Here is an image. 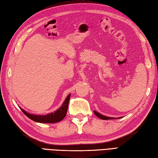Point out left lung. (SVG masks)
I'll use <instances>...</instances> for the list:
<instances>
[{
	"label": "left lung",
	"mask_w": 158,
	"mask_h": 158,
	"mask_svg": "<svg viewBox=\"0 0 158 158\" xmlns=\"http://www.w3.org/2000/svg\"><path fill=\"white\" fill-rule=\"evenodd\" d=\"M94 114L97 116H98V118H101V119H103V120H110V119H114L113 118H111V117H107V116H103L102 114H99L97 112H96L95 110H94Z\"/></svg>",
	"instance_id": "obj_1"
}]
</instances>
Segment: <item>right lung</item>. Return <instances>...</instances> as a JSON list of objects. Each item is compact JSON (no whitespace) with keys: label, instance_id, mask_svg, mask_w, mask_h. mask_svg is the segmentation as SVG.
<instances>
[{"label":"right lung","instance_id":"right-lung-1","mask_svg":"<svg viewBox=\"0 0 158 158\" xmlns=\"http://www.w3.org/2000/svg\"><path fill=\"white\" fill-rule=\"evenodd\" d=\"M70 94H69L66 97V99H65L64 103L60 109L55 111L54 113H51L47 114V115L44 116H40V115H34V114H31L28 113L25 111L23 110V109L20 110L23 111V112L25 114V115L31 119L33 121L38 122V123H57L61 121V120L64 118V117L66 116L67 110H68V107H69V103L70 101Z\"/></svg>","mask_w":158,"mask_h":158}]
</instances>
